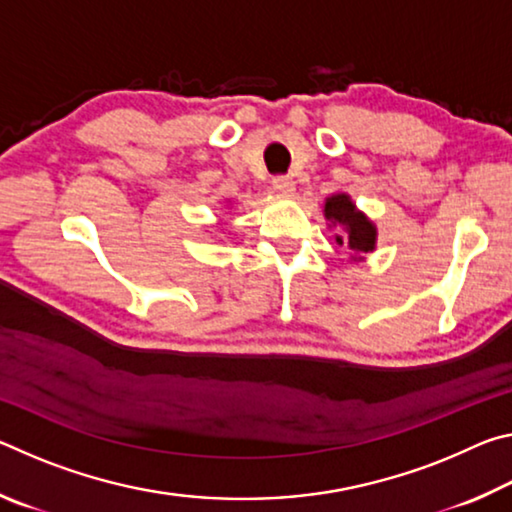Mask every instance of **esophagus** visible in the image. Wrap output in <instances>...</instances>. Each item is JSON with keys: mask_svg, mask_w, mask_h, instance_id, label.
I'll return each instance as SVG.
<instances>
[{"mask_svg": "<svg viewBox=\"0 0 512 512\" xmlns=\"http://www.w3.org/2000/svg\"><path fill=\"white\" fill-rule=\"evenodd\" d=\"M273 189H277V192L284 196H291L293 192H296V183H293V178H289V176H277V178H273Z\"/></svg>", "mask_w": 512, "mask_h": 512, "instance_id": "obj_1", "label": "esophagus"}]
</instances>
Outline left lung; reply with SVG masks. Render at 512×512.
<instances>
[{
    "label": "left lung",
    "mask_w": 512,
    "mask_h": 512,
    "mask_svg": "<svg viewBox=\"0 0 512 512\" xmlns=\"http://www.w3.org/2000/svg\"><path fill=\"white\" fill-rule=\"evenodd\" d=\"M323 214L327 228L336 230V244L350 250V262H363L377 248V225L354 205L350 194L336 192L327 196Z\"/></svg>",
    "instance_id": "8db88e82"
}]
</instances>
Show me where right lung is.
<instances>
[{
	"instance_id": "1",
	"label": "right lung",
	"mask_w": 512,
	"mask_h": 512,
	"mask_svg": "<svg viewBox=\"0 0 512 512\" xmlns=\"http://www.w3.org/2000/svg\"><path fill=\"white\" fill-rule=\"evenodd\" d=\"M228 205H230V203H228Z\"/></svg>"
}]
</instances>
